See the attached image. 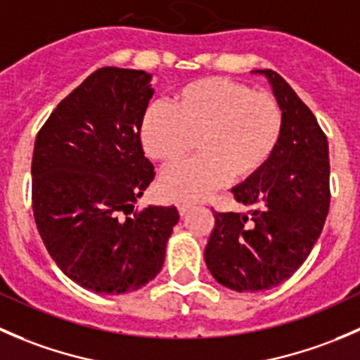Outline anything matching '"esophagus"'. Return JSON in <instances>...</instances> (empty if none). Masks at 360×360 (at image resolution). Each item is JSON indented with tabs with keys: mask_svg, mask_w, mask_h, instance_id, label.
I'll return each instance as SVG.
<instances>
[{
	"mask_svg": "<svg viewBox=\"0 0 360 360\" xmlns=\"http://www.w3.org/2000/svg\"><path fill=\"white\" fill-rule=\"evenodd\" d=\"M191 206H192L191 201H179V202H176V208H179L180 215H185V213L188 212V208H191Z\"/></svg>",
	"mask_w": 360,
	"mask_h": 360,
	"instance_id": "1",
	"label": "esophagus"
}]
</instances>
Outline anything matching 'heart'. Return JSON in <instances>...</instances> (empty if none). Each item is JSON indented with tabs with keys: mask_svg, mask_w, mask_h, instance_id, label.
I'll list each match as a JSON object with an SVG mask.
<instances>
[{
	"mask_svg": "<svg viewBox=\"0 0 360 360\" xmlns=\"http://www.w3.org/2000/svg\"><path fill=\"white\" fill-rule=\"evenodd\" d=\"M282 126L275 96L233 78L212 77L173 92L168 108L147 106L138 131L148 158L168 168L198 147L199 158L161 180L162 194L188 199L227 180L238 184L257 175L275 154Z\"/></svg>",
	"mask_w": 360,
	"mask_h": 360,
	"instance_id": "b5f03b06",
	"label": "heart"
}]
</instances>
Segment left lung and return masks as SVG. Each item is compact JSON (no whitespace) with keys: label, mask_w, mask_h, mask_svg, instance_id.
Masks as SVG:
<instances>
[{"label":"left lung","mask_w":360,"mask_h":360,"mask_svg":"<svg viewBox=\"0 0 360 360\" xmlns=\"http://www.w3.org/2000/svg\"><path fill=\"white\" fill-rule=\"evenodd\" d=\"M273 87L283 115L282 136L268 165L233 188L248 213L213 212L205 262L236 292L280 285L300 269L329 212V145L311 110L271 70H255Z\"/></svg>","instance_id":"1"}]
</instances>
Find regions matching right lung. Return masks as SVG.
Masks as SVG:
<instances>
[{
    "mask_svg": "<svg viewBox=\"0 0 360 360\" xmlns=\"http://www.w3.org/2000/svg\"><path fill=\"white\" fill-rule=\"evenodd\" d=\"M150 78L141 70L99 68L56 106L34 141L38 233L60 271L92 292L147 285L179 222L175 206L133 212L155 176L138 131L154 94Z\"/></svg>",
    "mask_w": 360,
    "mask_h": 360,
    "instance_id": "add662e5",
    "label": "right lung"
}]
</instances>
